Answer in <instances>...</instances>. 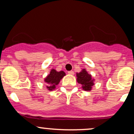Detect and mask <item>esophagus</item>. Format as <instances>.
I'll return each instance as SVG.
<instances>
[{
    "label": "esophagus",
    "instance_id": "obj_1",
    "mask_svg": "<svg viewBox=\"0 0 134 134\" xmlns=\"http://www.w3.org/2000/svg\"><path fill=\"white\" fill-rule=\"evenodd\" d=\"M68 74H70V75H74V71H72V70H70V71L68 72Z\"/></svg>",
    "mask_w": 134,
    "mask_h": 134
}]
</instances>
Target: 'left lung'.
Masks as SVG:
<instances>
[{
	"instance_id": "8db88e82",
	"label": "left lung",
	"mask_w": 134,
	"mask_h": 134,
	"mask_svg": "<svg viewBox=\"0 0 134 134\" xmlns=\"http://www.w3.org/2000/svg\"><path fill=\"white\" fill-rule=\"evenodd\" d=\"M77 81L79 84L82 85L83 90L89 91L91 90L92 87L94 86V79H92V76L91 74L87 73L86 69H82L79 73L76 74Z\"/></svg>"
}]
</instances>
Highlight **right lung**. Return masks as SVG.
Wrapping results in <instances>:
<instances>
[{"label": "right lung", "mask_w": 134, "mask_h": 134, "mask_svg": "<svg viewBox=\"0 0 134 134\" xmlns=\"http://www.w3.org/2000/svg\"><path fill=\"white\" fill-rule=\"evenodd\" d=\"M65 76V73L64 71L57 72L55 69H52L50 74L44 79V82L47 84V88L48 91H53L56 88L60 82V80Z\"/></svg>", "instance_id": "add662e5"}]
</instances>
